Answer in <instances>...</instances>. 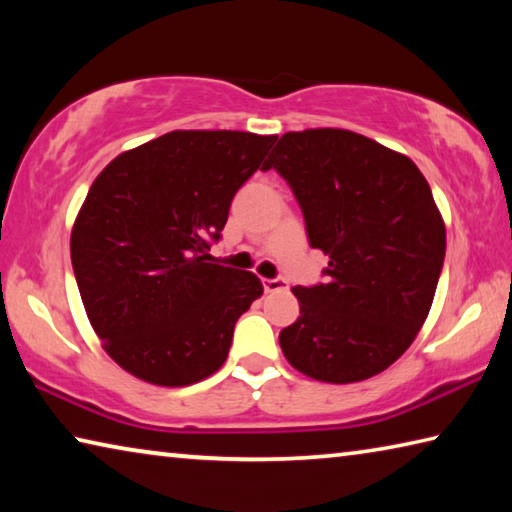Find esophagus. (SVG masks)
<instances>
[{
	"instance_id": "34e87169",
	"label": "esophagus",
	"mask_w": 512,
	"mask_h": 512,
	"mask_svg": "<svg viewBox=\"0 0 512 512\" xmlns=\"http://www.w3.org/2000/svg\"><path fill=\"white\" fill-rule=\"evenodd\" d=\"M264 289L268 293L284 291V289H289V284H287V280H284V277H273V280H264Z\"/></svg>"
}]
</instances>
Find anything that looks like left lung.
Listing matches in <instances>:
<instances>
[{
  "instance_id": "obj_1",
  "label": "left lung",
  "mask_w": 512,
  "mask_h": 512,
  "mask_svg": "<svg viewBox=\"0 0 512 512\" xmlns=\"http://www.w3.org/2000/svg\"><path fill=\"white\" fill-rule=\"evenodd\" d=\"M287 180L325 282L293 287L300 316L280 332L293 368L327 384L379 375L409 350L445 262V223L420 169L341 128L284 133L264 171Z\"/></svg>"
}]
</instances>
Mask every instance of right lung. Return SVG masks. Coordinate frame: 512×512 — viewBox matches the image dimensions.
<instances>
[{
	"label": "right lung",
	"mask_w": 512,
	"mask_h": 512,
	"mask_svg": "<svg viewBox=\"0 0 512 512\" xmlns=\"http://www.w3.org/2000/svg\"><path fill=\"white\" fill-rule=\"evenodd\" d=\"M275 135L173 131L117 155L76 216L72 266L103 348L155 386L223 366L257 275L207 262L230 203Z\"/></svg>",
	"instance_id": "1"
}]
</instances>
